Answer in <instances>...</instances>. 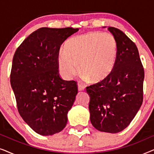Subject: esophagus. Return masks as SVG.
Instances as JSON below:
<instances>
[{"mask_svg": "<svg viewBox=\"0 0 154 154\" xmlns=\"http://www.w3.org/2000/svg\"><path fill=\"white\" fill-rule=\"evenodd\" d=\"M84 89H85V87L83 85H81V84L78 85V90H79V91H82V90H84Z\"/></svg>", "mask_w": 154, "mask_h": 154, "instance_id": "1", "label": "esophagus"}]
</instances>
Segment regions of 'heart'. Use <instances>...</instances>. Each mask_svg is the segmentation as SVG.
<instances>
[{"label":"heart","mask_w":154,"mask_h":154,"mask_svg":"<svg viewBox=\"0 0 154 154\" xmlns=\"http://www.w3.org/2000/svg\"><path fill=\"white\" fill-rule=\"evenodd\" d=\"M119 55V45L110 33L90 32L71 38L66 42L64 51L57 57L62 76L69 80L80 71L85 81L102 83L114 70Z\"/></svg>","instance_id":"obj_1"}]
</instances>
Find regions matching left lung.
Masks as SVG:
<instances>
[{
    "label": "left lung",
    "mask_w": 154,
    "mask_h": 154,
    "mask_svg": "<svg viewBox=\"0 0 154 154\" xmlns=\"http://www.w3.org/2000/svg\"><path fill=\"white\" fill-rule=\"evenodd\" d=\"M108 30L119 45L114 70L104 81L87 87L86 91L92 125L99 131L117 133L130 125L142 106L144 71L135 44L120 29Z\"/></svg>",
    "instance_id": "1"
}]
</instances>
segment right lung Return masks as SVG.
Instances as JSON below:
<instances>
[{
    "instance_id": "obj_1",
    "label": "right lung",
    "mask_w": 154,
    "mask_h": 154,
    "mask_svg": "<svg viewBox=\"0 0 154 154\" xmlns=\"http://www.w3.org/2000/svg\"><path fill=\"white\" fill-rule=\"evenodd\" d=\"M79 29L43 27L29 35L12 60L10 83L19 113L36 133L49 136L62 131L78 93L76 82L59 75L60 46Z\"/></svg>"
}]
</instances>
